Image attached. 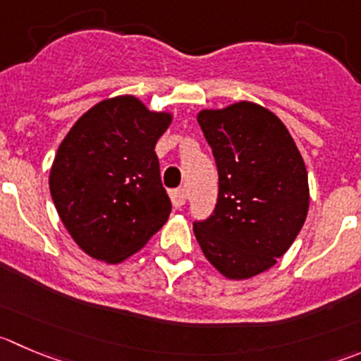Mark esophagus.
Segmentation results:
<instances>
[{"mask_svg":"<svg viewBox=\"0 0 361 361\" xmlns=\"http://www.w3.org/2000/svg\"><path fill=\"white\" fill-rule=\"evenodd\" d=\"M171 202H173V205L175 207H183L184 204H186V200H188V193L184 190H175V191H171Z\"/></svg>","mask_w":361,"mask_h":361,"instance_id":"34e87169","label":"esophagus"}]
</instances>
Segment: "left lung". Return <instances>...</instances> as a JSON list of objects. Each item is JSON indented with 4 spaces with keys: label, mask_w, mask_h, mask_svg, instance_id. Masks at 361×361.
<instances>
[{
    "label": "left lung",
    "mask_w": 361,
    "mask_h": 361,
    "mask_svg": "<svg viewBox=\"0 0 361 361\" xmlns=\"http://www.w3.org/2000/svg\"><path fill=\"white\" fill-rule=\"evenodd\" d=\"M219 177L211 218L193 225L205 259L228 280L278 262L308 214V173L286 123L250 101L197 115Z\"/></svg>",
    "instance_id": "1"
}]
</instances>
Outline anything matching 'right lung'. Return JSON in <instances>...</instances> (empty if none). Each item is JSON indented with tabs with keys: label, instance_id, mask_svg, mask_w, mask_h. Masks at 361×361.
<instances>
[{
	"label": "right lung",
	"instance_id": "obj_1",
	"mask_svg": "<svg viewBox=\"0 0 361 361\" xmlns=\"http://www.w3.org/2000/svg\"><path fill=\"white\" fill-rule=\"evenodd\" d=\"M171 120L170 111H152L135 95H116L83 113L60 143L49 191L87 255L122 262L166 223L171 202L154 149Z\"/></svg>",
	"mask_w": 361,
	"mask_h": 361
}]
</instances>
